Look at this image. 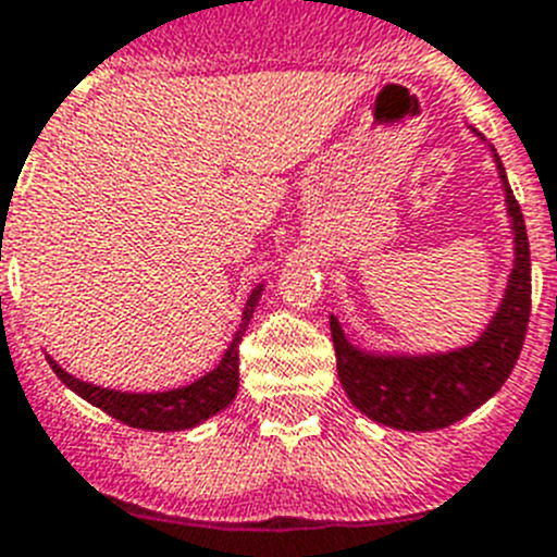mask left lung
<instances>
[{"label":"left lung","mask_w":557,"mask_h":557,"mask_svg":"<svg viewBox=\"0 0 557 557\" xmlns=\"http://www.w3.org/2000/svg\"><path fill=\"white\" fill-rule=\"evenodd\" d=\"M485 143L476 128H471ZM491 157L505 190L512 232V269L499 308L471 345L443 352H379L352 345L331 317L338 381L350 404L370 420L400 432H434L457 423L499 393L519 361L530 322V244L521 207L507 185L505 164Z\"/></svg>","instance_id":"left-lung-1"}]
</instances>
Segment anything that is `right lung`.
Masks as SVG:
<instances>
[{"label":"right lung","mask_w":557,"mask_h":557,"mask_svg":"<svg viewBox=\"0 0 557 557\" xmlns=\"http://www.w3.org/2000/svg\"><path fill=\"white\" fill-rule=\"evenodd\" d=\"M260 294H263V283L251 288L244 313H240L238 331L232 336L230 347L224 350L219 364L198 381L178 386V389H164V393H120V389H106V386L75 379L58 361H50L52 372L70 386L72 393L89 400L91 406L103 409L106 414H111L120 423L132 425V429H145V432H185V429H196L198 423H205L212 414L226 409L235 400V395H238V345L246 327H249L251 313L258 308Z\"/></svg>","instance_id":"add662e5"}]
</instances>
